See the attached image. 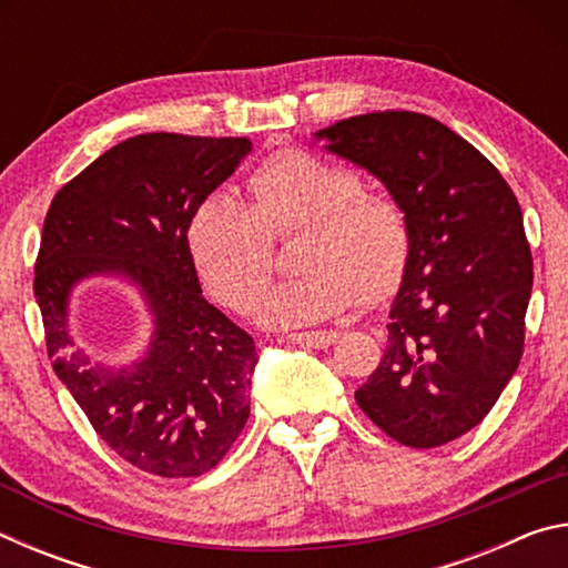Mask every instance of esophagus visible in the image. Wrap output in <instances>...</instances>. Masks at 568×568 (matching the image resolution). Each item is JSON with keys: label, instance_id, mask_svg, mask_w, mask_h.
Here are the masks:
<instances>
[{"label": "esophagus", "instance_id": "obj_1", "mask_svg": "<svg viewBox=\"0 0 568 568\" xmlns=\"http://www.w3.org/2000/svg\"><path fill=\"white\" fill-rule=\"evenodd\" d=\"M287 341L297 345H307V348H328L335 341H338V333L335 331H305V333H291Z\"/></svg>", "mask_w": 568, "mask_h": 568}]
</instances>
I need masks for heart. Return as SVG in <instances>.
I'll list each match as a JSON object with an SVG mask.
<instances>
[{
	"label": "heart",
	"mask_w": 568,
	"mask_h": 568,
	"mask_svg": "<svg viewBox=\"0 0 568 568\" xmlns=\"http://www.w3.org/2000/svg\"><path fill=\"white\" fill-rule=\"evenodd\" d=\"M247 192V203L210 192L187 223L192 263L223 305L253 311L273 273L275 240L295 233L301 273L275 285L257 311L273 328L328 321L400 287L413 243L408 213L390 192L365 187L355 168L283 148L257 162Z\"/></svg>",
	"instance_id": "b5f03b06"
}]
</instances>
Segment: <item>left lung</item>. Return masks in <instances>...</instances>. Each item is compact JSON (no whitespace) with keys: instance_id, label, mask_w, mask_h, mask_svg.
Returning a JSON list of instances; mask_svg holds the SVG:
<instances>
[{"instance_id":"1","label":"left lung","mask_w":568,"mask_h":568,"mask_svg":"<svg viewBox=\"0 0 568 568\" xmlns=\"http://www.w3.org/2000/svg\"><path fill=\"white\" fill-rule=\"evenodd\" d=\"M318 138L410 220L386 353L355 400L398 444L444 446L488 416L524 355L534 261L521 205L494 162L428 114H355Z\"/></svg>"}]
</instances>
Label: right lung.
Returning a JSON list of instances; mask_svg holds the SVG:
<instances>
[{
	"label": "right lung",
	"instance_id": "obj_1",
	"mask_svg": "<svg viewBox=\"0 0 568 568\" xmlns=\"http://www.w3.org/2000/svg\"><path fill=\"white\" fill-rule=\"evenodd\" d=\"M247 152V138L138 134L67 182L44 217L34 295L54 373L104 444L160 478L207 474L250 416L255 341L205 301L187 247L192 210ZM94 272L128 276L156 318L132 372L90 362L65 328V295Z\"/></svg>",
	"mask_w": 568,
	"mask_h": 568
}]
</instances>
